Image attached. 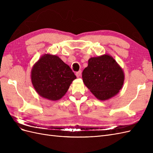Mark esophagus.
Wrapping results in <instances>:
<instances>
[{"instance_id":"1","label":"esophagus","mask_w":153,"mask_h":153,"mask_svg":"<svg viewBox=\"0 0 153 153\" xmlns=\"http://www.w3.org/2000/svg\"><path fill=\"white\" fill-rule=\"evenodd\" d=\"M81 75H82V71H79L76 73V76L77 77H80L81 76Z\"/></svg>"}]
</instances>
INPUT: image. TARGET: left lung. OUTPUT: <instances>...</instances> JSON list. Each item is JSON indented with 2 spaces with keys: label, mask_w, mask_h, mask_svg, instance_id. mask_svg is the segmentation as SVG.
Masks as SVG:
<instances>
[{
  "label": "left lung",
  "mask_w": 153,
  "mask_h": 153,
  "mask_svg": "<svg viewBox=\"0 0 153 153\" xmlns=\"http://www.w3.org/2000/svg\"><path fill=\"white\" fill-rule=\"evenodd\" d=\"M85 86L97 99L105 101L119 93L124 80V73L116 61L108 54L91 57L82 72Z\"/></svg>",
  "instance_id": "1"
}]
</instances>
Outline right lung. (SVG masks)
Returning <instances> with one entry per match:
<instances>
[{
    "label": "right lung",
    "instance_id": "obj_1",
    "mask_svg": "<svg viewBox=\"0 0 153 153\" xmlns=\"http://www.w3.org/2000/svg\"><path fill=\"white\" fill-rule=\"evenodd\" d=\"M30 78L32 85L40 96L57 101L65 95L76 76L58 56L47 53L32 66Z\"/></svg>",
    "mask_w": 153,
    "mask_h": 153
}]
</instances>
